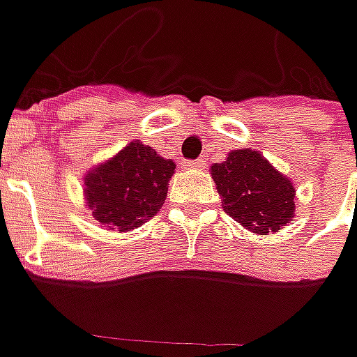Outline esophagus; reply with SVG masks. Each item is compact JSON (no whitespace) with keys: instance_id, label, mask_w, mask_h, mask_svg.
<instances>
[{"instance_id":"esophagus-1","label":"esophagus","mask_w":357,"mask_h":357,"mask_svg":"<svg viewBox=\"0 0 357 357\" xmlns=\"http://www.w3.org/2000/svg\"><path fill=\"white\" fill-rule=\"evenodd\" d=\"M186 169H195V171H200L202 167H204V160H188V162H185Z\"/></svg>"}]
</instances>
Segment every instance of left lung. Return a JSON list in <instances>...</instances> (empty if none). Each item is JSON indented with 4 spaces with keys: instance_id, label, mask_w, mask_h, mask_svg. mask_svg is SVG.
I'll list each match as a JSON object with an SVG mask.
<instances>
[{
    "instance_id": "8db88e82",
    "label": "left lung",
    "mask_w": 357,
    "mask_h": 357,
    "mask_svg": "<svg viewBox=\"0 0 357 357\" xmlns=\"http://www.w3.org/2000/svg\"><path fill=\"white\" fill-rule=\"evenodd\" d=\"M211 174L225 213L256 234L280 232L294 218L292 181L276 171L258 151H232L225 162H214Z\"/></svg>"
}]
</instances>
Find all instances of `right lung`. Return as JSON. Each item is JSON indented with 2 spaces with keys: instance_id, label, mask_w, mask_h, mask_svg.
<instances>
[{
  "instance_id": "1",
  "label": "right lung",
  "mask_w": 357,
  "mask_h": 357,
  "mask_svg": "<svg viewBox=\"0 0 357 357\" xmlns=\"http://www.w3.org/2000/svg\"><path fill=\"white\" fill-rule=\"evenodd\" d=\"M176 165L132 141L85 176V200L93 218L109 230L127 232L158 213Z\"/></svg>"
}]
</instances>
